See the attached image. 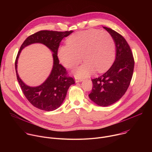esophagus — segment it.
Instances as JSON below:
<instances>
[{"instance_id":"obj_1","label":"esophagus","mask_w":152,"mask_h":152,"mask_svg":"<svg viewBox=\"0 0 152 152\" xmlns=\"http://www.w3.org/2000/svg\"><path fill=\"white\" fill-rule=\"evenodd\" d=\"M82 80H83V79H79V78H77V77H75V82H76V83L80 82H82Z\"/></svg>"}]
</instances>
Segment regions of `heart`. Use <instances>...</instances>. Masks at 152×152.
I'll return each mask as SVG.
<instances>
[{"label": "heart", "instance_id": "b5f03b06", "mask_svg": "<svg viewBox=\"0 0 152 152\" xmlns=\"http://www.w3.org/2000/svg\"><path fill=\"white\" fill-rule=\"evenodd\" d=\"M66 46H61L58 57L63 66L68 69L86 62L74 70L77 77L83 78L94 72L102 73L110 67L115 54V42L107 32L91 29L75 33L69 37Z\"/></svg>", "mask_w": 152, "mask_h": 152}]
</instances>
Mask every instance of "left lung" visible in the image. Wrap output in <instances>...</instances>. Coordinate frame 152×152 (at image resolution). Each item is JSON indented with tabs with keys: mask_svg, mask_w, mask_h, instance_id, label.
<instances>
[{
	"mask_svg": "<svg viewBox=\"0 0 152 152\" xmlns=\"http://www.w3.org/2000/svg\"><path fill=\"white\" fill-rule=\"evenodd\" d=\"M103 28L114 38L115 59L105 73L92 79L93 86L88 96L96 104L107 106L120 100L127 91L133 75L134 59L131 49L124 37L111 28Z\"/></svg>",
	"mask_w": 152,
	"mask_h": 152,
	"instance_id": "obj_1",
	"label": "left lung"
}]
</instances>
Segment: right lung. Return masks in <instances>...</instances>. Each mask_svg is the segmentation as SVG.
I'll use <instances>...</instances> for the list:
<instances>
[{
	"mask_svg": "<svg viewBox=\"0 0 152 152\" xmlns=\"http://www.w3.org/2000/svg\"><path fill=\"white\" fill-rule=\"evenodd\" d=\"M72 32L73 31L65 32L40 31L28 37L21 45L18 52L15 62L18 82L28 101L39 110L46 111L56 110L63 103L70 85L75 83L73 77L67 76L66 69L59 64L57 56L61 40ZM34 43L44 44L53 52L54 64L50 75L44 83L37 87H30L26 85L19 78L17 73V62L23 49Z\"/></svg>",
	"mask_w": 152,
	"mask_h": 152,
	"instance_id": "add662e5",
	"label": "right lung"
}]
</instances>
